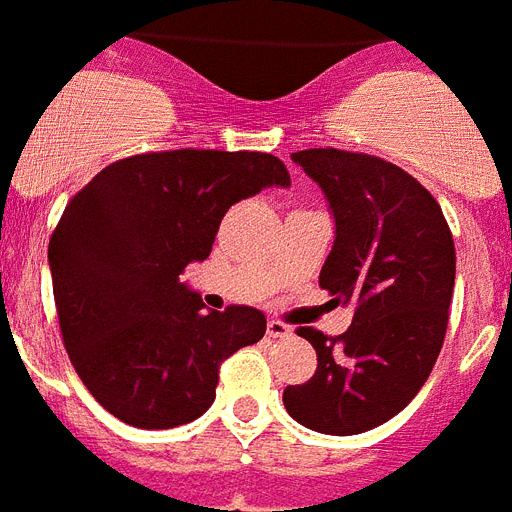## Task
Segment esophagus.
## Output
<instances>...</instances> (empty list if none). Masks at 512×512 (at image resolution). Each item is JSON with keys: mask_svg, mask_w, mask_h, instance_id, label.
I'll return each mask as SVG.
<instances>
[{"mask_svg": "<svg viewBox=\"0 0 512 512\" xmlns=\"http://www.w3.org/2000/svg\"><path fill=\"white\" fill-rule=\"evenodd\" d=\"M267 335H269V338H288V335H293V330H290V327L285 325V322L269 320Z\"/></svg>", "mask_w": 512, "mask_h": 512, "instance_id": "34e87169", "label": "esophagus"}]
</instances>
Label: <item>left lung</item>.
<instances>
[{"mask_svg":"<svg viewBox=\"0 0 512 512\" xmlns=\"http://www.w3.org/2000/svg\"><path fill=\"white\" fill-rule=\"evenodd\" d=\"M322 187L335 243L320 285L354 306L341 335L298 327L317 370L282 391L293 420L330 436L386 423L415 399L439 357L455 290V240L431 192L378 155L312 147L290 155Z\"/></svg>","mask_w":512,"mask_h":512,"instance_id":"1","label":"left lung"}]
</instances>
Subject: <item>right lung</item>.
<instances>
[{
	"label": "right lung",
	"instance_id": "right-lung-1",
	"mask_svg": "<svg viewBox=\"0 0 512 512\" xmlns=\"http://www.w3.org/2000/svg\"><path fill=\"white\" fill-rule=\"evenodd\" d=\"M290 174L269 153L163 150L110 163L68 200L49 237L57 320L97 402L134 428H177L214 404L219 367L261 341L253 306L203 312L182 282L224 214Z\"/></svg>",
	"mask_w": 512,
	"mask_h": 512
}]
</instances>
